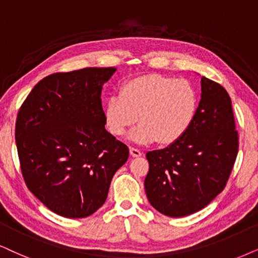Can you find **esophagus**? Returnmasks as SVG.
Instances as JSON below:
<instances>
[{
	"label": "esophagus",
	"mask_w": 258,
	"mask_h": 258,
	"mask_svg": "<svg viewBox=\"0 0 258 258\" xmlns=\"http://www.w3.org/2000/svg\"><path fill=\"white\" fill-rule=\"evenodd\" d=\"M130 153H131L132 157H140V156H143V152L136 148H130Z\"/></svg>",
	"instance_id": "obj_1"
}]
</instances>
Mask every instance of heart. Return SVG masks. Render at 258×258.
<instances>
[{
  "mask_svg": "<svg viewBox=\"0 0 258 258\" xmlns=\"http://www.w3.org/2000/svg\"><path fill=\"white\" fill-rule=\"evenodd\" d=\"M198 106V91L190 82L149 74L122 84L120 96L107 102L105 118L113 136L123 137L138 119L140 125L131 133L132 142L170 145L193 125Z\"/></svg>",
  "mask_w": 258,
  "mask_h": 258,
  "instance_id": "heart-1",
  "label": "heart"
}]
</instances>
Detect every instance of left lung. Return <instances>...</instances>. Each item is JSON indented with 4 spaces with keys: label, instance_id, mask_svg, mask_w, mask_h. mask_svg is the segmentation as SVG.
Here are the masks:
<instances>
[{
    "label": "left lung",
    "instance_id": "1",
    "mask_svg": "<svg viewBox=\"0 0 258 258\" xmlns=\"http://www.w3.org/2000/svg\"><path fill=\"white\" fill-rule=\"evenodd\" d=\"M238 152V133L227 91L201 77L193 125L180 140L146 153V197L159 213L181 218L206 207L226 184Z\"/></svg>",
    "mask_w": 258,
    "mask_h": 258
}]
</instances>
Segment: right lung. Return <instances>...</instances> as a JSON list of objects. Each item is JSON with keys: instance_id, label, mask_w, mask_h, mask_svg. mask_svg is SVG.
Instances as JSON below:
<instances>
[{"instance_id": "add662e5", "label": "right lung", "mask_w": 258, "mask_h": 258, "mask_svg": "<svg viewBox=\"0 0 258 258\" xmlns=\"http://www.w3.org/2000/svg\"><path fill=\"white\" fill-rule=\"evenodd\" d=\"M115 68L52 74L18 114L15 139L29 190L58 216L86 218L105 204L128 148L106 130L101 91Z\"/></svg>"}]
</instances>
